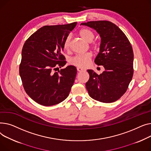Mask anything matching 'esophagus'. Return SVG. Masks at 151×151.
I'll use <instances>...</instances> for the list:
<instances>
[{
  "label": "esophagus",
  "mask_w": 151,
  "mask_h": 151,
  "mask_svg": "<svg viewBox=\"0 0 151 151\" xmlns=\"http://www.w3.org/2000/svg\"><path fill=\"white\" fill-rule=\"evenodd\" d=\"M77 69L78 72H82V71H83V70H85V69L82 68H77Z\"/></svg>",
  "instance_id": "esophagus-1"
}]
</instances>
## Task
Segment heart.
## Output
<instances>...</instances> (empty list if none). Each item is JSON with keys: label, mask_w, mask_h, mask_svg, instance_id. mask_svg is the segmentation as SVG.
Masks as SVG:
<instances>
[{"label": "heart", "mask_w": 151, "mask_h": 151, "mask_svg": "<svg viewBox=\"0 0 151 151\" xmlns=\"http://www.w3.org/2000/svg\"><path fill=\"white\" fill-rule=\"evenodd\" d=\"M79 35L83 40L88 42H90L91 47L97 49V44L93 41L94 38V33L88 29H82L79 31ZM71 35H69L66 37L63 42V48L65 50L69 51L70 47V41H71ZM92 59V55L90 53H86L83 54H78L72 57L69 60L70 65L78 68H86L90 65Z\"/></svg>", "instance_id": "1"}]
</instances>
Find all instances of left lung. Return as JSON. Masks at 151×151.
<instances>
[{"label":"left lung","instance_id":"left-lung-1","mask_svg":"<svg viewBox=\"0 0 151 151\" xmlns=\"http://www.w3.org/2000/svg\"><path fill=\"white\" fill-rule=\"evenodd\" d=\"M81 24L90 27L100 35V52L94 62L105 69L100 75L87 70L90 75L86 83L88 94L101 102L116 101L126 92L134 74L131 44L124 33L110 21H95Z\"/></svg>","mask_w":151,"mask_h":151}]
</instances>
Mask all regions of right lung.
I'll use <instances>...</instances> for the list:
<instances>
[{
    "mask_svg": "<svg viewBox=\"0 0 151 151\" xmlns=\"http://www.w3.org/2000/svg\"><path fill=\"white\" fill-rule=\"evenodd\" d=\"M77 22L45 25L27 40L22 50L19 74L24 90L34 101L52 106L66 99L77 69L66 63L63 42Z\"/></svg>",
    "mask_w": 151,
    "mask_h": 151,
    "instance_id": "add662e5",
    "label": "right lung"
}]
</instances>
